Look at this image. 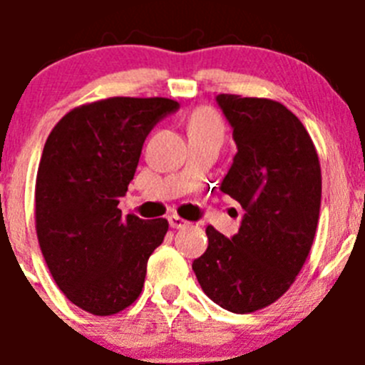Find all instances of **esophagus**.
Instances as JSON below:
<instances>
[{
	"instance_id": "esophagus-1",
	"label": "esophagus",
	"mask_w": 365,
	"mask_h": 365,
	"mask_svg": "<svg viewBox=\"0 0 365 365\" xmlns=\"http://www.w3.org/2000/svg\"><path fill=\"white\" fill-rule=\"evenodd\" d=\"M168 221H170V227H172V228H186L190 225V222L186 221V219L179 217V215H177V214L170 215V217H168Z\"/></svg>"
}]
</instances>
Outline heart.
Instances as JSON below:
<instances>
[{
  "instance_id": "heart-1",
  "label": "heart",
  "mask_w": 365,
  "mask_h": 365,
  "mask_svg": "<svg viewBox=\"0 0 365 365\" xmlns=\"http://www.w3.org/2000/svg\"><path fill=\"white\" fill-rule=\"evenodd\" d=\"M190 133H206V131H221L222 122L212 108H199L192 113L188 120Z\"/></svg>"
}]
</instances>
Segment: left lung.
Returning <instances> with one entry per match:
<instances>
[{"mask_svg": "<svg viewBox=\"0 0 365 365\" xmlns=\"http://www.w3.org/2000/svg\"><path fill=\"white\" fill-rule=\"evenodd\" d=\"M237 153L221 192L243 206L228 240L206 227L208 248L193 261L205 294L219 307L248 314L282 298L314 241L322 170L314 143L294 113L270 98L219 95Z\"/></svg>", "mask_w": 365, "mask_h": 365, "instance_id": "1", "label": "left lung"}]
</instances>
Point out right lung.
Segmentation results:
<instances>
[{
  "label": "right lung",
  "mask_w": 365,
  "mask_h": 365,
  "mask_svg": "<svg viewBox=\"0 0 365 365\" xmlns=\"http://www.w3.org/2000/svg\"><path fill=\"white\" fill-rule=\"evenodd\" d=\"M179 108L172 98L111 96L71 109L45 140L34 192L36 235L71 303L111 316L140 296L166 219L122 215L144 140Z\"/></svg>",
  "instance_id": "1"
}]
</instances>
